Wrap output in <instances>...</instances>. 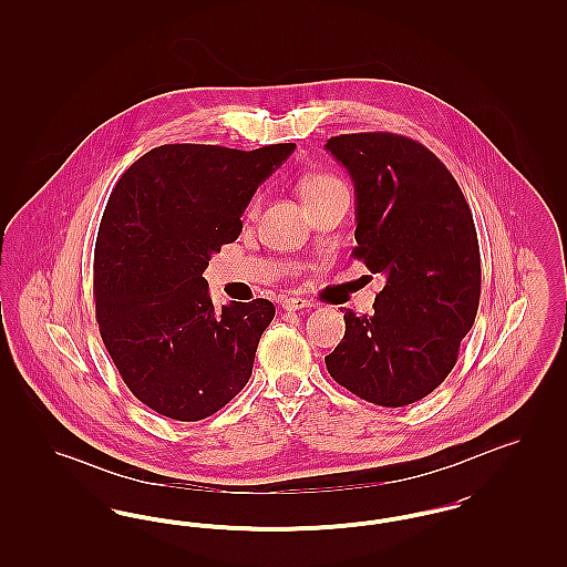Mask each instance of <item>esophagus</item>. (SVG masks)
Wrapping results in <instances>:
<instances>
[{"label":"esophagus","mask_w":567,"mask_h":567,"mask_svg":"<svg viewBox=\"0 0 567 567\" xmlns=\"http://www.w3.org/2000/svg\"><path fill=\"white\" fill-rule=\"evenodd\" d=\"M282 308L289 310V312H291V310L296 312V310H308V308H312V303H310L308 299H303V297H285V299H282Z\"/></svg>","instance_id":"obj_1"}]
</instances>
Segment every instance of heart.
Returning <instances> with one entry per match:
<instances>
[{
    "label": "heart",
    "mask_w": 567,
    "mask_h": 567,
    "mask_svg": "<svg viewBox=\"0 0 567 567\" xmlns=\"http://www.w3.org/2000/svg\"><path fill=\"white\" fill-rule=\"evenodd\" d=\"M344 185L331 176V174H310L301 181V197L303 202H312V199H319L323 195H329L333 190L342 189ZM259 206H261V195H255L246 208V215L255 216L259 213Z\"/></svg>",
    "instance_id": "obj_1"
}]
</instances>
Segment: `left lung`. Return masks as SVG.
Here are the masks:
<instances>
[{"label": "left lung", "instance_id": "1", "mask_svg": "<svg viewBox=\"0 0 567 567\" xmlns=\"http://www.w3.org/2000/svg\"><path fill=\"white\" fill-rule=\"evenodd\" d=\"M324 148L354 183L351 255L384 276L374 315L344 312L347 331L324 357L327 372L365 402L414 404L451 374L478 312L472 210L449 167L412 137L336 135Z\"/></svg>", "mask_w": 567, "mask_h": 567}]
</instances>
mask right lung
Listing matches in <instances>:
<instances>
[{
    "label": "right lung",
    "mask_w": 567,
    "mask_h": 567,
    "mask_svg": "<svg viewBox=\"0 0 567 567\" xmlns=\"http://www.w3.org/2000/svg\"><path fill=\"white\" fill-rule=\"evenodd\" d=\"M293 148L163 144L110 193L93 259L95 319L127 389L157 414L206 419L252 374L274 303L215 310L202 274L240 236L250 197Z\"/></svg>",
    "instance_id": "1"
}]
</instances>
